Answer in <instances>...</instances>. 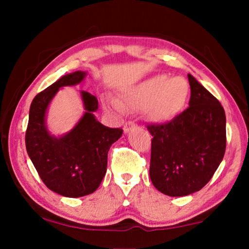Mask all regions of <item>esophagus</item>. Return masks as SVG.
I'll use <instances>...</instances> for the list:
<instances>
[{
    "mask_svg": "<svg viewBox=\"0 0 249 249\" xmlns=\"http://www.w3.org/2000/svg\"><path fill=\"white\" fill-rule=\"evenodd\" d=\"M135 127H136V124H135L134 122H126L125 125H124V128H123L124 129V133L127 134V133H129L130 130H132Z\"/></svg>",
    "mask_w": 249,
    "mask_h": 249,
    "instance_id": "obj_1",
    "label": "esophagus"
}]
</instances>
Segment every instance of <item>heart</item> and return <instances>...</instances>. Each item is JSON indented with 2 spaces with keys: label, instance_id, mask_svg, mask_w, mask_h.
Here are the masks:
<instances>
[{
  "label": "heart",
  "instance_id": "obj_1",
  "mask_svg": "<svg viewBox=\"0 0 249 249\" xmlns=\"http://www.w3.org/2000/svg\"><path fill=\"white\" fill-rule=\"evenodd\" d=\"M189 91L190 87L184 78L156 74L135 88L127 99V104L132 107L145 108L151 121L168 123L182 109ZM108 103L116 109H121L115 101H108Z\"/></svg>",
  "mask_w": 249,
  "mask_h": 249
}]
</instances>
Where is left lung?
<instances>
[{"label": "left lung", "mask_w": 249, "mask_h": 249, "mask_svg": "<svg viewBox=\"0 0 249 249\" xmlns=\"http://www.w3.org/2000/svg\"><path fill=\"white\" fill-rule=\"evenodd\" d=\"M189 107L163 124H149L153 136L149 176L169 196L200 191L220 166L226 148V117L215 96L188 74Z\"/></svg>", "instance_id": "1"}]
</instances>
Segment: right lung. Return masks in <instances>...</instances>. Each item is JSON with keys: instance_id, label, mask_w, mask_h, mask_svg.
Returning a JSON list of instances; mask_svg holds the SVG:
<instances>
[{"instance_id": "obj_1", "label": "right lung", "mask_w": 249, "mask_h": 249, "mask_svg": "<svg viewBox=\"0 0 249 249\" xmlns=\"http://www.w3.org/2000/svg\"><path fill=\"white\" fill-rule=\"evenodd\" d=\"M87 75L83 71L66 74L34 98L29 108L25 135L27 154L34 167L50 190L67 197L93 193L107 172L109 147L123 134L122 128H109L95 119L98 99L81 91L86 112L69 133L56 137L46 126L49 103L62 87L75 86Z\"/></svg>"}]
</instances>
